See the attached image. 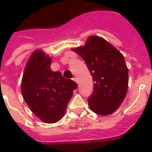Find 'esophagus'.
<instances>
[{
	"instance_id": "34e87169",
	"label": "esophagus",
	"mask_w": 152,
	"mask_h": 152,
	"mask_svg": "<svg viewBox=\"0 0 152 152\" xmlns=\"http://www.w3.org/2000/svg\"><path fill=\"white\" fill-rule=\"evenodd\" d=\"M72 80L75 81L76 83H77V82H78V80H77V78H76V77H74V78H72Z\"/></svg>"
}]
</instances>
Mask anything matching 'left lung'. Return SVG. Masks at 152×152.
<instances>
[{"instance_id": "1", "label": "left lung", "mask_w": 152, "mask_h": 152, "mask_svg": "<svg viewBox=\"0 0 152 152\" xmlns=\"http://www.w3.org/2000/svg\"><path fill=\"white\" fill-rule=\"evenodd\" d=\"M87 64L92 76L94 91L88 105L94 113H113L125 99L129 85V70L122 53L97 35L89 36L83 46L72 48Z\"/></svg>"}]
</instances>
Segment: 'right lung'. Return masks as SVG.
Masks as SVG:
<instances>
[{
  "instance_id": "add662e5",
  "label": "right lung",
  "mask_w": 152,
  "mask_h": 152,
  "mask_svg": "<svg viewBox=\"0 0 152 152\" xmlns=\"http://www.w3.org/2000/svg\"><path fill=\"white\" fill-rule=\"evenodd\" d=\"M51 57L35 50L25 66L21 82L23 98L34 114L45 123L59 121L77 88L74 81L51 70Z\"/></svg>"
}]
</instances>
